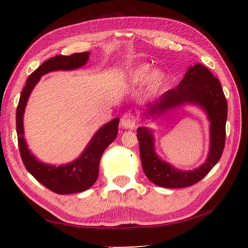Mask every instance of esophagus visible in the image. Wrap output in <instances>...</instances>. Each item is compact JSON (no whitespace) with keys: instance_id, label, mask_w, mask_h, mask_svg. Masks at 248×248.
Masks as SVG:
<instances>
[{"instance_id":"obj_1","label":"esophagus","mask_w":248,"mask_h":248,"mask_svg":"<svg viewBox=\"0 0 248 248\" xmlns=\"http://www.w3.org/2000/svg\"><path fill=\"white\" fill-rule=\"evenodd\" d=\"M134 124H136V118H134V116L132 114L127 112V114H124L123 116V118H121V125H123L124 129H132L134 127Z\"/></svg>"}]
</instances>
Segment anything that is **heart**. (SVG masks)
Wrapping results in <instances>:
<instances>
[{
  "mask_svg": "<svg viewBox=\"0 0 248 248\" xmlns=\"http://www.w3.org/2000/svg\"><path fill=\"white\" fill-rule=\"evenodd\" d=\"M151 74V66L148 64L140 65L132 73L130 74V82L132 84H142L149 78L148 84H146L145 93L146 95H153L161 89L163 84L165 82V74L163 72H154L150 77Z\"/></svg>",
  "mask_w": 248,
  "mask_h": 248,
  "instance_id": "1",
  "label": "heart"
}]
</instances>
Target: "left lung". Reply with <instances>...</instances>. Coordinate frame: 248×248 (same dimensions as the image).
I'll return each instance as SVG.
<instances>
[{
    "label": "left lung",
    "mask_w": 248,
    "mask_h": 248,
    "mask_svg": "<svg viewBox=\"0 0 248 248\" xmlns=\"http://www.w3.org/2000/svg\"><path fill=\"white\" fill-rule=\"evenodd\" d=\"M185 104L198 105L207 112L211 124L208 157L198 169L179 170L162 161L155 153L152 130L146 127L137 129L144 174L153 184L164 188H184L198 183L219 162L223 153L228 103L219 79L202 64L190 66L176 89L167 91L154 104L148 105L145 115H162Z\"/></svg>",
    "instance_id": "left-lung-1"
}]
</instances>
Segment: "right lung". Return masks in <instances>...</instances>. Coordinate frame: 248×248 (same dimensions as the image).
<instances>
[{
    "label": "right lung",
    "mask_w": 248,
    "mask_h": 248,
    "mask_svg": "<svg viewBox=\"0 0 248 248\" xmlns=\"http://www.w3.org/2000/svg\"><path fill=\"white\" fill-rule=\"evenodd\" d=\"M89 56L90 52L73 53L71 56L59 54L45 61L28 77L16 109V131H17L20 157L23 159L24 165L40 184L59 195L77 194L89 189L95 184L98 177L100 157L105 149L116 139L118 134L119 118L112 119L108 124H104L94 134L78 158L69 164L54 166L40 162L29 151L26 141L24 139V111L29 95L43 75L52 71L81 68L89 60Z\"/></svg>",
    "instance_id": "obj_1"
}]
</instances>
